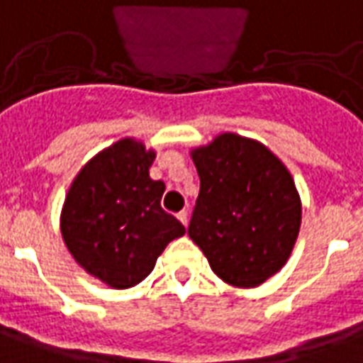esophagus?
<instances>
[{
  "label": "esophagus",
  "mask_w": 363,
  "mask_h": 363,
  "mask_svg": "<svg viewBox=\"0 0 363 363\" xmlns=\"http://www.w3.org/2000/svg\"><path fill=\"white\" fill-rule=\"evenodd\" d=\"M178 218H179V222H182V224H185V226H187V218H189V214H187V211H179L178 213Z\"/></svg>",
  "instance_id": "34e87169"
}]
</instances>
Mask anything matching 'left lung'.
Returning <instances> with one entry per match:
<instances>
[{
  "label": "left lung",
  "mask_w": 363,
  "mask_h": 363,
  "mask_svg": "<svg viewBox=\"0 0 363 363\" xmlns=\"http://www.w3.org/2000/svg\"><path fill=\"white\" fill-rule=\"evenodd\" d=\"M201 179L187 234L224 282L253 288L280 271L300 232L296 185L271 150L234 133L193 150Z\"/></svg>",
  "instance_id": "obj_1"
}]
</instances>
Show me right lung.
<instances>
[{"label": "right lung", "mask_w": 363, "mask_h": 363, "mask_svg": "<svg viewBox=\"0 0 363 363\" xmlns=\"http://www.w3.org/2000/svg\"><path fill=\"white\" fill-rule=\"evenodd\" d=\"M152 150L123 139L84 164L62 213L67 250L108 286L139 284L164 247L184 236V224L160 205L164 182L150 179Z\"/></svg>", "instance_id": "add662e5"}]
</instances>
